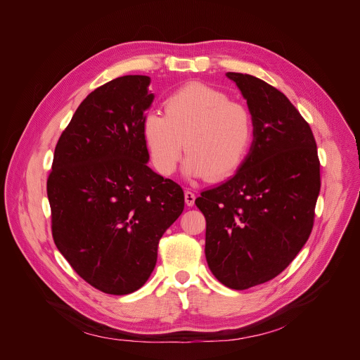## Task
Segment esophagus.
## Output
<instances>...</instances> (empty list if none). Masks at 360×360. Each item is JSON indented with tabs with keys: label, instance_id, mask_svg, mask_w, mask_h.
<instances>
[{
	"label": "esophagus",
	"instance_id": "obj_1",
	"mask_svg": "<svg viewBox=\"0 0 360 360\" xmlns=\"http://www.w3.org/2000/svg\"><path fill=\"white\" fill-rule=\"evenodd\" d=\"M195 199H196V195H195L192 191L186 189V191H185V202H186L188 207H193Z\"/></svg>",
	"mask_w": 360,
	"mask_h": 360
}]
</instances>
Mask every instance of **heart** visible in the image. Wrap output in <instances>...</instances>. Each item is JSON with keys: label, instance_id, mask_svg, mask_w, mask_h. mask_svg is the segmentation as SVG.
<instances>
[{"label": "heart", "instance_id": "b5f03b06", "mask_svg": "<svg viewBox=\"0 0 360 360\" xmlns=\"http://www.w3.org/2000/svg\"><path fill=\"white\" fill-rule=\"evenodd\" d=\"M142 134L152 165L160 174H174L185 141V172L221 181L246 160L253 122L249 110L225 92L193 82L165 101V115L149 112Z\"/></svg>", "mask_w": 360, "mask_h": 360}]
</instances>
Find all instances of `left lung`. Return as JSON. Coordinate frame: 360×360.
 I'll return each instance as SVG.
<instances>
[{
    "label": "left lung",
    "mask_w": 360,
    "mask_h": 360,
    "mask_svg": "<svg viewBox=\"0 0 360 360\" xmlns=\"http://www.w3.org/2000/svg\"><path fill=\"white\" fill-rule=\"evenodd\" d=\"M226 77L248 102L253 142L235 176L195 203L207 219L211 272L242 290L276 278L309 239L321 162L309 124L285 94L249 74Z\"/></svg>",
    "instance_id": "1"
}]
</instances>
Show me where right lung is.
<instances>
[{
    "label": "right lung",
    "instance_id": "add662e5",
    "mask_svg": "<svg viewBox=\"0 0 360 360\" xmlns=\"http://www.w3.org/2000/svg\"><path fill=\"white\" fill-rule=\"evenodd\" d=\"M149 77L94 89L63 131L46 179L54 242L71 268L110 295L139 289L164 232L184 211V191L148 165L142 122Z\"/></svg>",
    "mask_w": 360,
    "mask_h": 360
}]
</instances>
